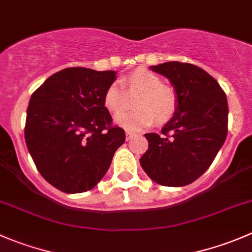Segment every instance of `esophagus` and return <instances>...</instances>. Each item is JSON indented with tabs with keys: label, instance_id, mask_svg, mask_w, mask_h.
Returning <instances> with one entry per match:
<instances>
[{
	"label": "esophagus",
	"instance_id": "1",
	"mask_svg": "<svg viewBox=\"0 0 252 252\" xmlns=\"http://www.w3.org/2000/svg\"><path fill=\"white\" fill-rule=\"evenodd\" d=\"M133 136H134V133H131V131H128V130L126 131V141L130 140V139L133 138Z\"/></svg>",
	"mask_w": 252,
	"mask_h": 252
}]
</instances>
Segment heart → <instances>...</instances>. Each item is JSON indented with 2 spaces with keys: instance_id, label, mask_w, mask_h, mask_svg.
I'll list each match as a JSON object with an SVG mask.
<instances>
[{
  "instance_id": "obj_1",
  "label": "heart",
  "mask_w": 252,
  "mask_h": 252,
  "mask_svg": "<svg viewBox=\"0 0 252 252\" xmlns=\"http://www.w3.org/2000/svg\"><path fill=\"white\" fill-rule=\"evenodd\" d=\"M137 97L133 107L137 110L116 117V123L126 130L138 131L154 122L164 124L171 121L178 108V96L173 88L162 84L161 78L145 68H138L122 79L119 84H111L103 94V106L116 116L127 108L128 96Z\"/></svg>"
}]
</instances>
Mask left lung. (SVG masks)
<instances>
[{
  "instance_id": "obj_1",
  "label": "left lung",
  "mask_w": 252,
  "mask_h": 252,
  "mask_svg": "<svg viewBox=\"0 0 252 252\" xmlns=\"http://www.w3.org/2000/svg\"><path fill=\"white\" fill-rule=\"evenodd\" d=\"M150 68L169 79L178 108L162 128V135L145 134L149 149L140 164L157 184L184 187L207 171L224 144L227 96L217 80L197 65L166 62Z\"/></svg>"
}]
</instances>
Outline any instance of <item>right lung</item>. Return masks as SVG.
I'll return each mask as SVG.
<instances>
[{"instance_id": "obj_1", "label": "right lung", "mask_w": 252, "mask_h": 252, "mask_svg": "<svg viewBox=\"0 0 252 252\" xmlns=\"http://www.w3.org/2000/svg\"><path fill=\"white\" fill-rule=\"evenodd\" d=\"M116 74L65 68L30 97L25 142L40 174L61 191L77 194L96 187L126 141L124 130L112 126L103 106V94Z\"/></svg>"}]
</instances>
